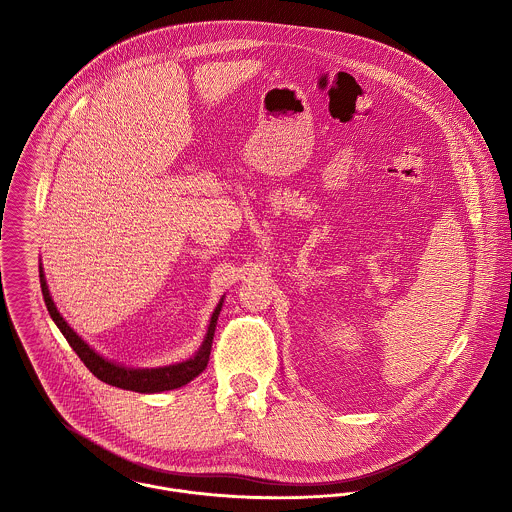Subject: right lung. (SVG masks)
I'll use <instances>...</instances> for the list:
<instances>
[{
	"label": "right lung",
	"instance_id": "obj_1",
	"mask_svg": "<svg viewBox=\"0 0 512 512\" xmlns=\"http://www.w3.org/2000/svg\"><path fill=\"white\" fill-rule=\"evenodd\" d=\"M41 292H43V299L45 305L53 317V321L57 323V327L61 329V333L65 335V339L69 341V345L73 347L74 353L78 355V359L86 365V368L100 378L106 384L124 388V390H134V392H163V390H173L179 388L187 382H191L195 376H199L207 365H209V355H211V345H213V335H215V327H217V319H219V307L215 309L213 317H211V325L207 331V337L199 349V353L179 365L163 366V368H126V366L116 365L110 363L106 359H102L98 353H94L73 329L67 325V321L61 317V313L57 311L51 295H49V288L45 284L43 278V270H41Z\"/></svg>",
	"mask_w": 512,
	"mask_h": 512
}]
</instances>
